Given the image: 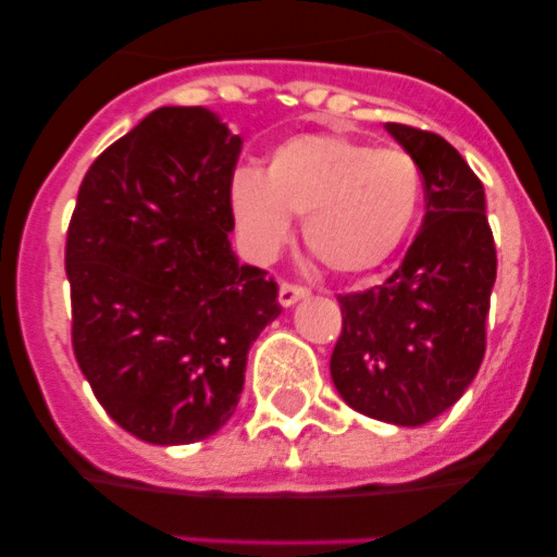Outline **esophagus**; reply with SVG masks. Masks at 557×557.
I'll list each match as a JSON object with an SVG mask.
<instances>
[{
	"label": "esophagus",
	"instance_id": "1",
	"mask_svg": "<svg viewBox=\"0 0 557 557\" xmlns=\"http://www.w3.org/2000/svg\"><path fill=\"white\" fill-rule=\"evenodd\" d=\"M305 296H310V290H307L305 285H296V283L280 285V305H283V307L296 305V301L305 299Z\"/></svg>",
	"mask_w": 557,
	"mask_h": 557
}]
</instances>
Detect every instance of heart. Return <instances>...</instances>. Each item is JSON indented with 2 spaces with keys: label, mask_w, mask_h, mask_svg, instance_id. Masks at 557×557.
<instances>
[{
  "label": "heart",
  "mask_w": 557,
  "mask_h": 557,
  "mask_svg": "<svg viewBox=\"0 0 557 557\" xmlns=\"http://www.w3.org/2000/svg\"><path fill=\"white\" fill-rule=\"evenodd\" d=\"M234 221L258 256L290 239L307 218V250L336 274L383 267L418 221L423 172L401 148H374L342 134H301L269 156L267 170H239L228 190Z\"/></svg>",
  "instance_id": "heart-1"
}]
</instances>
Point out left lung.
Masks as SVG:
<instances>
[{"mask_svg":"<svg viewBox=\"0 0 557 557\" xmlns=\"http://www.w3.org/2000/svg\"><path fill=\"white\" fill-rule=\"evenodd\" d=\"M387 132L423 172V228L383 285L336 296L342 334L331 380L367 418L423 425L480 372L496 243L485 188L463 156L440 134L407 123H387Z\"/></svg>","mask_w":557,"mask_h":557,"instance_id":"1","label":"left lung"}]
</instances>
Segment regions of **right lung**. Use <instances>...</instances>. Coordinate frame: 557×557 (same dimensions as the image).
<instances>
[{
    "label": "right lung",
    "instance_id": "add662e5",
    "mask_svg": "<svg viewBox=\"0 0 557 557\" xmlns=\"http://www.w3.org/2000/svg\"><path fill=\"white\" fill-rule=\"evenodd\" d=\"M243 139L205 107H159L91 164L66 228L72 350L94 396L150 445H190L237 409L247 350L283 307L234 256Z\"/></svg>",
    "mask_w": 557,
    "mask_h": 557
}]
</instances>
